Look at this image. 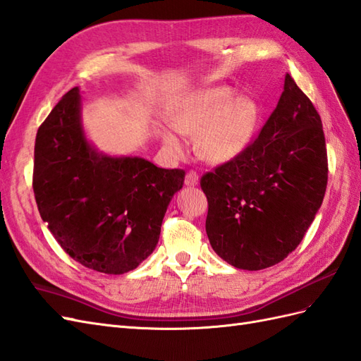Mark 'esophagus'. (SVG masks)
<instances>
[{"mask_svg":"<svg viewBox=\"0 0 361 361\" xmlns=\"http://www.w3.org/2000/svg\"><path fill=\"white\" fill-rule=\"evenodd\" d=\"M184 183H186V186H189V188L198 186V183H200L198 173H197L195 171H189V172L186 173V180H184Z\"/></svg>","mask_w":361,"mask_h":361,"instance_id":"34e87169","label":"esophagus"}]
</instances>
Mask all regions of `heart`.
Listing matches in <instances>:
<instances>
[{
  "label": "heart",
  "mask_w": 361,
  "mask_h": 361,
  "mask_svg": "<svg viewBox=\"0 0 361 361\" xmlns=\"http://www.w3.org/2000/svg\"><path fill=\"white\" fill-rule=\"evenodd\" d=\"M259 109L247 96H235L230 87H210L183 96L172 113V126L160 131L161 142L175 154L186 151L181 134H197V149L210 163H227L241 155L256 131Z\"/></svg>",
  "instance_id": "obj_1"
}]
</instances>
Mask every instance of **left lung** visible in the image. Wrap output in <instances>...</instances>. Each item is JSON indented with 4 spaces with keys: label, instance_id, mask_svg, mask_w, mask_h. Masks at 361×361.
<instances>
[{
    "label": "left lung",
    "instance_id": "1",
    "mask_svg": "<svg viewBox=\"0 0 361 361\" xmlns=\"http://www.w3.org/2000/svg\"><path fill=\"white\" fill-rule=\"evenodd\" d=\"M326 183L320 116L286 75L277 106L255 142L201 178L212 248L241 270L279 264L316 218Z\"/></svg>",
    "mask_w": 361,
    "mask_h": 361
}]
</instances>
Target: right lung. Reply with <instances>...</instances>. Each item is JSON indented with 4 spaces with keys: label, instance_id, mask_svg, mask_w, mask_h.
Returning a JSON list of instances; mask_svg holds the SVG:
<instances>
[{
    "label": "right lung",
    "instance_id": "1",
    "mask_svg": "<svg viewBox=\"0 0 361 361\" xmlns=\"http://www.w3.org/2000/svg\"><path fill=\"white\" fill-rule=\"evenodd\" d=\"M184 171L142 157L108 155L82 125V96L71 88L36 134L33 190L44 223L76 262L106 274L137 269L157 247Z\"/></svg>",
    "mask_w": 361,
    "mask_h": 361
}]
</instances>
